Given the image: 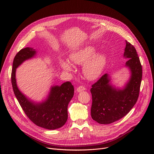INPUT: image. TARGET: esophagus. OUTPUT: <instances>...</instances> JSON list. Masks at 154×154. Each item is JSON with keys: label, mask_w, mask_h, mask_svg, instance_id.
Segmentation results:
<instances>
[{"label": "esophagus", "mask_w": 154, "mask_h": 154, "mask_svg": "<svg viewBox=\"0 0 154 154\" xmlns=\"http://www.w3.org/2000/svg\"><path fill=\"white\" fill-rule=\"evenodd\" d=\"M86 90V88L83 86H79L77 88V92H81L82 91H84Z\"/></svg>", "instance_id": "esophagus-1"}]
</instances>
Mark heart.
I'll return each mask as SVG.
<instances>
[{"instance_id": "b5f03b06", "label": "heart", "mask_w": 154, "mask_h": 154, "mask_svg": "<svg viewBox=\"0 0 154 154\" xmlns=\"http://www.w3.org/2000/svg\"><path fill=\"white\" fill-rule=\"evenodd\" d=\"M96 49L93 46L82 48L70 55L71 61L77 64L84 63L83 73L87 79L94 80L102 73L107 61V56L105 54H95ZM61 64L63 69L68 71L72 69V64L67 60H61Z\"/></svg>"}]
</instances>
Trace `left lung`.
<instances>
[{"label":"left lung","mask_w":154,"mask_h":154,"mask_svg":"<svg viewBox=\"0 0 154 154\" xmlns=\"http://www.w3.org/2000/svg\"><path fill=\"white\" fill-rule=\"evenodd\" d=\"M124 57L129 58L125 66L131 77L123 89H117L109 83L107 74L92 85L91 115L99 124L113 123L125 116L136 103L142 79V66L134 46L126 41Z\"/></svg>","instance_id":"8db88e82"}]
</instances>
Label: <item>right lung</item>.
Segmentation results:
<instances>
[{
    "label": "right lung",
    "mask_w": 154,
    "mask_h": 154,
    "mask_svg": "<svg viewBox=\"0 0 154 154\" xmlns=\"http://www.w3.org/2000/svg\"><path fill=\"white\" fill-rule=\"evenodd\" d=\"M36 54L35 49L26 48L20 50L14 58L11 72V84L15 96L29 119L35 125L49 130L61 127L68 119V106L74 93L70 82L61 86H52L47 100L40 103L29 100L18 89L16 81V69L26 60Z\"/></svg>",
    "instance_id": "add662e5"
}]
</instances>
